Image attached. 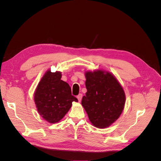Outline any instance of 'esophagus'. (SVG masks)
I'll return each instance as SVG.
<instances>
[{
	"mask_svg": "<svg viewBox=\"0 0 161 161\" xmlns=\"http://www.w3.org/2000/svg\"><path fill=\"white\" fill-rule=\"evenodd\" d=\"M82 94L80 93L79 95H77V99L79 100V101H80V100L82 99Z\"/></svg>",
	"mask_w": 161,
	"mask_h": 161,
	"instance_id": "34e87169",
	"label": "esophagus"
}]
</instances>
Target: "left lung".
I'll use <instances>...</instances> for the list:
<instances>
[{"label":"left lung","instance_id":"8db88e82","mask_svg":"<svg viewBox=\"0 0 161 161\" xmlns=\"http://www.w3.org/2000/svg\"><path fill=\"white\" fill-rule=\"evenodd\" d=\"M86 95L81 104L95 127H109L123 112L125 95L122 86L111 72L103 69L86 71Z\"/></svg>","mask_w":161,"mask_h":161}]
</instances>
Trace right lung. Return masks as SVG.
<instances>
[{"label":"right lung","mask_w":161,"mask_h":161,"mask_svg":"<svg viewBox=\"0 0 161 161\" xmlns=\"http://www.w3.org/2000/svg\"><path fill=\"white\" fill-rule=\"evenodd\" d=\"M62 72L49 69L43 75L34 92L36 108L43 119L50 124L58 123L78 99L71 94L66 82L61 80Z\"/></svg>","instance_id":"obj_1"}]
</instances>
